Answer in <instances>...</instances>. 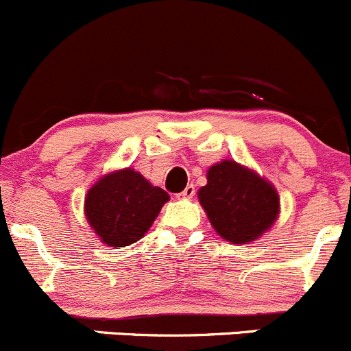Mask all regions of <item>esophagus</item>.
Masks as SVG:
<instances>
[{"instance_id":"1","label":"esophagus","mask_w":351,"mask_h":351,"mask_svg":"<svg viewBox=\"0 0 351 351\" xmlns=\"http://www.w3.org/2000/svg\"><path fill=\"white\" fill-rule=\"evenodd\" d=\"M194 194H196V187H194L193 184H189V186H186V189H184L182 193L177 194V197H180V199H191Z\"/></svg>"}]
</instances>
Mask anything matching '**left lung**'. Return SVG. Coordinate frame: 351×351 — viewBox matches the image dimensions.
I'll list each match as a JSON object with an SVG mask.
<instances>
[{
    "label": "left lung",
    "instance_id": "obj_1",
    "mask_svg": "<svg viewBox=\"0 0 351 351\" xmlns=\"http://www.w3.org/2000/svg\"><path fill=\"white\" fill-rule=\"evenodd\" d=\"M206 179L197 197L210 223L225 241L249 244L269 230L278 218V193L251 169L223 160L211 165Z\"/></svg>",
    "mask_w": 351,
    "mask_h": 351
}]
</instances>
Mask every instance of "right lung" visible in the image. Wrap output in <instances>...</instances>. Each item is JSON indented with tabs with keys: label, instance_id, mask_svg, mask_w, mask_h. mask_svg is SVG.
Returning a JSON list of instances; mask_svg holds the SVG:
<instances>
[{
	"label": "right lung",
	"instance_id": "add662e5",
	"mask_svg": "<svg viewBox=\"0 0 351 351\" xmlns=\"http://www.w3.org/2000/svg\"><path fill=\"white\" fill-rule=\"evenodd\" d=\"M171 199L131 167L100 177L85 196V217L100 241L124 247L140 241Z\"/></svg>",
	"mask_w": 351,
	"mask_h": 351
}]
</instances>
